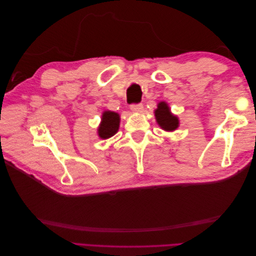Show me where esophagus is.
<instances>
[{"label": "esophagus", "mask_w": 256, "mask_h": 256, "mask_svg": "<svg viewBox=\"0 0 256 256\" xmlns=\"http://www.w3.org/2000/svg\"><path fill=\"white\" fill-rule=\"evenodd\" d=\"M130 109L134 113H140L143 110V104H131Z\"/></svg>", "instance_id": "obj_1"}]
</instances>
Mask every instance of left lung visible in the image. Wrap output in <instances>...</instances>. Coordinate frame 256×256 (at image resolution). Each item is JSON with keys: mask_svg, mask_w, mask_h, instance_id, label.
I'll return each instance as SVG.
<instances>
[{"mask_svg": "<svg viewBox=\"0 0 256 256\" xmlns=\"http://www.w3.org/2000/svg\"><path fill=\"white\" fill-rule=\"evenodd\" d=\"M154 118L161 129L172 132L180 127V118L171 112V109L166 102H159L157 109L154 111Z\"/></svg>", "mask_w": 256, "mask_h": 256, "instance_id": "obj_1", "label": "left lung"}]
</instances>
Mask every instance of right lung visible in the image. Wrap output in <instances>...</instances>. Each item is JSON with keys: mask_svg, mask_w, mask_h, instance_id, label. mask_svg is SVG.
<instances>
[{"mask_svg": "<svg viewBox=\"0 0 256 256\" xmlns=\"http://www.w3.org/2000/svg\"><path fill=\"white\" fill-rule=\"evenodd\" d=\"M120 116L118 113L106 110L102 114V120L97 128V134L102 140L112 138L118 131Z\"/></svg>", "mask_w": 256, "mask_h": 256, "instance_id": "right-lung-1", "label": "right lung"}]
</instances>
